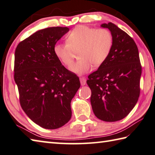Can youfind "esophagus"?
I'll use <instances>...</instances> for the list:
<instances>
[{
  "label": "esophagus",
  "mask_w": 155,
  "mask_h": 155,
  "mask_svg": "<svg viewBox=\"0 0 155 155\" xmlns=\"http://www.w3.org/2000/svg\"><path fill=\"white\" fill-rule=\"evenodd\" d=\"M80 81H81V85H82V86L86 85V78L85 77H81L80 78Z\"/></svg>",
  "instance_id": "esophagus-1"
}]
</instances>
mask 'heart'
Segmentation results:
<instances>
[{"mask_svg": "<svg viewBox=\"0 0 155 155\" xmlns=\"http://www.w3.org/2000/svg\"><path fill=\"white\" fill-rule=\"evenodd\" d=\"M113 39L112 34L106 28L95 29L86 26H78L70 32L66 43L55 45L54 53L61 62L70 66L75 53L80 51L81 60L70 67L72 72L83 74L93 68L105 62L110 53Z\"/></svg>", "mask_w": 155, "mask_h": 155, "instance_id": "heart-1", "label": "heart"}]
</instances>
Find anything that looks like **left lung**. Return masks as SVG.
I'll list each match as a JSON object with an SVG mask.
<instances>
[{
    "instance_id": "1",
    "label": "left lung",
    "mask_w": 155,
    "mask_h": 155,
    "mask_svg": "<svg viewBox=\"0 0 155 155\" xmlns=\"http://www.w3.org/2000/svg\"><path fill=\"white\" fill-rule=\"evenodd\" d=\"M101 27L112 34L110 53L96 71L89 75L91 104L95 117L106 122L124 119L140 96L142 74L138 49L131 36L109 22Z\"/></svg>"
}]
</instances>
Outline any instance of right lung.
<instances>
[{
  "instance_id": "1",
  "label": "right lung",
  "mask_w": 155,
  "mask_h": 155,
  "mask_svg": "<svg viewBox=\"0 0 155 155\" xmlns=\"http://www.w3.org/2000/svg\"><path fill=\"white\" fill-rule=\"evenodd\" d=\"M67 27L40 30L18 44L15 52L14 79L19 102L30 119L41 127L60 128L72 116L70 103L81 86L54 53L55 45Z\"/></svg>"
}]
</instances>
